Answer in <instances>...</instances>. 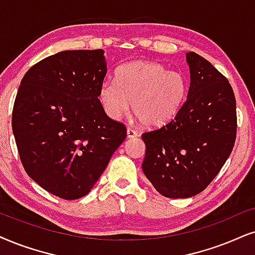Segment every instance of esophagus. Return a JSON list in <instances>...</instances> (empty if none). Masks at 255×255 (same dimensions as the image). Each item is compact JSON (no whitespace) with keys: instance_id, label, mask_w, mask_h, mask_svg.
<instances>
[{"instance_id":"1","label":"esophagus","mask_w":255,"mask_h":255,"mask_svg":"<svg viewBox=\"0 0 255 255\" xmlns=\"http://www.w3.org/2000/svg\"><path fill=\"white\" fill-rule=\"evenodd\" d=\"M127 136L129 138L135 137V136H137V133L134 129H130V128H128V129H127Z\"/></svg>"}]
</instances>
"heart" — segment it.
<instances>
[{"label":"heart","instance_id":"1","mask_svg":"<svg viewBox=\"0 0 255 255\" xmlns=\"http://www.w3.org/2000/svg\"><path fill=\"white\" fill-rule=\"evenodd\" d=\"M188 86L183 73L168 70L162 64L131 61L117 70L115 81L106 80L99 99L106 114L120 120L130 111L148 127L170 120L185 102Z\"/></svg>","mask_w":255,"mask_h":255}]
</instances>
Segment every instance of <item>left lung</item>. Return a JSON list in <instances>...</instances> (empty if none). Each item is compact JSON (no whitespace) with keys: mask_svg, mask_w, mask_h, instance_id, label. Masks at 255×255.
<instances>
[{"mask_svg":"<svg viewBox=\"0 0 255 255\" xmlns=\"http://www.w3.org/2000/svg\"><path fill=\"white\" fill-rule=\"evenodd\" d=\"M187 100L169 122L144 131L142 170L166 198H191L213 181L237 138V105L228 80L189 51Z\"/></svg>","mask_w":255,"mask_h":255,"instance_id":"left-lung-1","label":"left lung"}]
</instances>
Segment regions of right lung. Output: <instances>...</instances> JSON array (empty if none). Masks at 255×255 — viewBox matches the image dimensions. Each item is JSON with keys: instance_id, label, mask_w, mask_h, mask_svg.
Here are the masks:
<instances>
[{"instance_id": "1", "label": "right lung", "mask_w": 255, "mask_h": 255, "mask_svg": "<svg viewBox=\"0 0 255 255\" xmlns=\"http://www.w3.org/2000/svg\"><path fill=\"white\" fill-rule=\"evenodd\" d=\"M105 51L66 50L25 73L12 108L14 133L25 172L51 194H88L127 136L99 100L107 74Z\"/></svg>"}]
</instances>
